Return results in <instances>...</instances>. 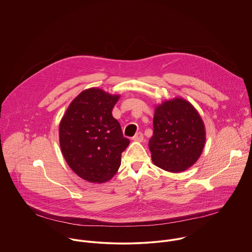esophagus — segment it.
Returning <instances> with one entry per match:
<instances>
[{
	"instance_id": "esophagus-1",
	"label": "esophagus",
	"mask_w": 252,
	"mask_h": 252,
	"mask_svg": "<svg viewBox=\"0 0 252 252\" xmlns=\"http://www.w3.org/2000/svg\"><path fill=\"white\" fill-rule=\"evenodd\" d=\"M133 140L134 141H137V142H142L144 140V135L142 132H138L136 133V135L133 137Z\"/></svg>"
}]
</instances>
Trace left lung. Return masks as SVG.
<instances>
[{"mask_svg":"<svg viewBox=\"0 0 252 252\" xmlns=\"http://www.w3.org/2000/svg\"><path fill=\"white\" fill-rule=\"evenodd\" d=\"M205 144L203 121L186 99L175 97L158 105L149 148L153 162L168 172H182L200 157Z\"/></svg>","mask_w":252,"mask_h":252,"instance_id":"left-lung-1","label":"left lung"}]
</instances>
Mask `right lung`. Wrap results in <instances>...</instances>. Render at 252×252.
<instances>
[{
    "instance_id": "1",
    "label": "right lung",
    "mask_w": 252,
    "mask_h": 252,
    "mask_svg": "<svg viewBox=\"0 0 252 252\" xmlns=\"http://www.w3.org/2000/svg\"><path fill=\"white\" fill-rule=\"evenodd\" d=\"M119 98L91 88L69 104L60 124V145L69 167L91 183L110 180L130 141L123 136L112 108Z\"/></svg>"
}]
</instances>
